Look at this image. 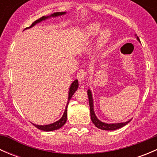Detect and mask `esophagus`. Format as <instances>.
<instances>
[{"instance_id":"1","label":"esophagus","mask_w":157,"mask_h":157,"mask_svg":"<svg viewBox=\"0 0 157 157\" xmlns=\"http://www.w3.org/2000/svg\"><path fill=\"white\" fill-rule=\"evenodd\" d=\"M77 79L79 80V81L81 82L83 81L86 79V77H87V71L86 70H83V69H80V71H78L77 73Z\"/></svg>"}]
</instances>
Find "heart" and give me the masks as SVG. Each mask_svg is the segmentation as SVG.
Returning <instances> with one entry per match:
<instances>
[{"instance_id": "b5f03b06", "label": "heart", "mask_w": 157, "mask_h": 157, "mask_svg": "<svg viewBox=\"0 0 157 157\" xmlns=\"http://www.w3.org/2000/svg\"><path fill=\"white\" fill-rule=\"evenodd\" d=\"M101 25L99 23H91L90 26H88L87 29H86V36L90 38L95 37L96 36H97L99 33V32L101 31ZM111 35V31L109 29H105L101 33L100 36V42L101 43H104V42H106L109 39V36Z\"/></svg>"}]
</instances>
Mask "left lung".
<instances>
[{
	"label": "left lung",
	"instance_id": "left-lung-1",
	"mask_svg": "<svg viewBox=\"0 0 157 157\" xmlns=\"http://www.w3.org/2000/svg\"><path fill=\"white\" fill-rule=\"evenodd\" d=\"M137 40L140 41L138 37H137ZM87 95H88V99H89V104H90V117H91V120L93 121V124H95L96 128H99L101 130H105V131H113V130L118 129V128H122L123 126L126 125L128 122H130V121H126V122L123 123H117V124H105V123L102 122V121H99L97 118L96 117L94 113V111H93V98H92V94L91 91L90 90H88L87 91Z\"/></svg>",
	"mask_w": 157,
	"mask_h": 157
}]
</instances>
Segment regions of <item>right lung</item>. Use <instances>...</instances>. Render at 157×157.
<instances>
[{
	"instance_id": "right-lung-1",
	"label": "right lung",
	"mask_w": 157,
	"mask_h": 157,
	"mask_svg": "<svg viewBox=\"0 0 157 157\" xmlns=\"http://www.w3.org/2000/svg\"><path fill=\"white\" fill-rule=\"evenodd\" d=\"M64 13H66L65 12H56V13H54L52 14L51 16H48V17H42L41 18L38 19V20H36V21L33 22V23H32L31 26H29V27H27V28H31L32 26H35L36 23H39V22L42 21V20H45V19L48 18V17H58V16L63 15V14H64ZM77 88H78V80H76L73 82L72 84H71V87H70L68 102H67V106H66V109H65V111H64V115H63L62 118H61V119L58 120V121H56V122L53 123V124H47V125H38V124H33V125H35L37 128H39V129L42 130V131H55V130L59 129V128H61L63 125H64V124H65L66 121H67V105H68V103H69V101H70V99H71V97H72L73 95H74V93H75L76 90H77Z\"/></svg>"
}]
</instances>
